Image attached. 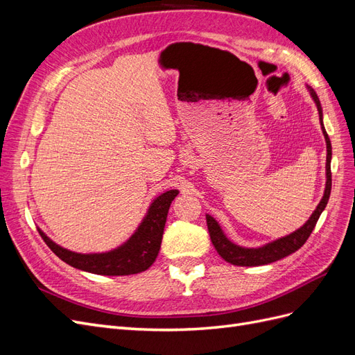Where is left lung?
Instances as JSON below:
<instances>
[{"instance_id": "left-lung-1", "label": "left lung", "mask_w": 355, "mask_h": 355, "mask_svg": "<svg viewBox=\"0 0 355 355\" xmlns=\"http://www.w3.org/2000/svg\"><path fill=\"white\" fill-rule=\"evenodd\" d=\"M306 89L313 98L318 116H320V125H321V132L324 135V141H326V148H327V157H326V188H324V194L323 198L320 200L317 209L311 214L309 219L296 230L295 232L286 235V237L277 239L271 243H266L261 247H243L232 243L225 232L222 231L219 222L214 219L210 214H206V220H207V228L210 234V240L214 245V249L218 250V253L223 257L225 261L237 265V266H261V265H268L272 263L275 261H280L283 257L295 253L299 250L300 247L305 244L308 237L313 232L315 223L320 218V214L323 213V210L327 206V201L330 197V191H331V171H330V161H331V144L330 139L326 133V128L323 124V110H321V103L317 93L314 92L313 87L306 85Z\"/></svg>"}]
</instances>
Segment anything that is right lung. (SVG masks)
I'll return each mask as SVG.
<instances>
[{"mask_svg": "<svg viewBox=\"0 0 355 355\" xmlns=\"http://www.w3.org/2000/svg\"><path fill=\"white\" fill-rule=\"evenodd\" d=\"M179 194L178 189L163 192L149 204V209L136 231L121 245L102 253H77L56 244L38 228V232L63 262L99 275H130L146 271L157 259L171 201Z\"/></svg>", "mask_w": 355, "mask_h": 355, "instance_id": "1", "label": "right lung"}]
</instances>
